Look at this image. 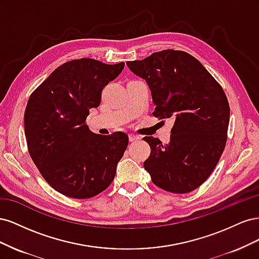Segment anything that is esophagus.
Returning a JSON list of instances; mask_svg holds the SVG:
<instances>
[{
	"instance_id": "obj_1",
	"label": "esophagus",
	"mask_w": 259,
	"mask_h": 259,
	"mask_svg": "<svg viewBox=\"0 0 259 259\" xmlns=\"http://www.w3.org/2000/svg\"><path fill=\"white\" fill-rule=\"evenodd\" d=\"M128 139H130L131 143H133V142H135V140L139 139V136L134 135V134H128Z\"/></svg>"
}]
</instances>
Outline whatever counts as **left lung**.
Wrapping results in <instances>:
<instances>
[{
    "mask_svg": "<svg viewBox=\"0 0 259 259\" xmlns=\"http://www.w3.org/2000/svg\"><path fill=\"white\" fill-rule=\"evenodd\" d=\"M126 65L148 84L153 115L175 120L167 145L144 138L151 148L145 169L166 191L197 189L215 168L226 145L230 109L222 86L198 59L182 51L153 53Z\"/></svg>",
    "mask_w": 259,
    "mask_h": 259,
    "instance_id": "left-lung-1",
    "label": "left lung"
}]
</instances>
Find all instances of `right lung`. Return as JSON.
<instances>
[{"label": "right lung", "mask_w": 259, "mask_h": 259, "mask_svg": "<svg viewBox=\"0 0 259 259\" xmlns=\"http://www.w3.org/2000/svg\"><path fill=\"white\" fill-rule=\"evenodd\" d=\"M91 58L65 62L31 94L25 134L31 159L55 190L74 199L95 197L110 186L128 145L125 133L103 136L85 120L101 91L124 68Z\"/></svg>", "instance_id": "add662e5"}]
</instances>
